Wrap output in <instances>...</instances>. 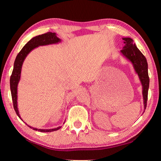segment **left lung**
<instances>
[{
	"label": "left lung",
	"instance_id": "left-lung-1",
	"mask_svg": "<svg viewBox=\"0 0 161 161\" xmlns=\"http://www.w3.org/2000/svg\"><path fill=\"white\" fill-rule=\"evenodd\" d=\"M122 39L124 40L125 46L120 52L126 59L132 64L135 72L139 77L142 86V95L145 111L147 108L150 82L148 73V63L145 56L136 46L132 39L130 37H124Z\"/></svg>",
	"mask_w": 161,
	"mask_h": 161
}]
</instances>
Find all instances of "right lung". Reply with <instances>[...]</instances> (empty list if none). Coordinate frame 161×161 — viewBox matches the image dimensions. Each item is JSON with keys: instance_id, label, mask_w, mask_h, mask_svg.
Wrapping results in <instances>:
<instances>
[{"instance_id": "add662e5", "label": "right lung", "mask_w": 161, "mask_h": 161, "mask_svg": "<svg viewBox=\"0 0 161 161\" xmlns=\"http://www.w3.org/2000/svg\"><path fill=\"white\" fill-rule=\"evenodd\" d=\"M60 42L61 40L56 36V33L47 32L46 33L42 34V35L36 36L33 37L31 40H30L24 46L15 58L13 66V70L10 79V88L14 109L15 111L19 118L22 121L23 119L21 118V116L19 115V112L17 108V86L19 80H20L21 72L23 62L29 53L33 49H35V48L40 46L56 44V43H58ZM27 125L30 128H32L34 130L41 131V132H50V131H56L61 128V126H59V127L53 129H37L36 128H33L29 125Z\"/></svg>"}]
</instances>
